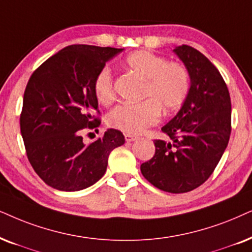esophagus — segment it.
I'll return each instance as SVG.
<instances>
[{
	"instance_id": "esophagus-1",
	"label": "esophagus",
	"mask_w": 252,
	"mask_h": 252,
	"mask_svg": "<svg viewBox=\"0 0 252 252\" xmlns=\"http://www.w3.org/2000/svg\"><path fill=\"white\" fill-rule=\"evenodd\" d=\"M139 136L136 135H133V134H125V140L127 142H132V141H135V140H138Z\"/></svg>"
}]
</instances>
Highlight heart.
Listing matches in <instances>:
<instances>
[{"label": "heart", "instance_id": "heart-1", "mask_svg": "<svg viewBox=\"0 0 252 252\" xmlns=\"http://www.w3.org/2000/svg\"><path fill=\"white\" fill-rule=\"evenodd\" d=\"M126 69L143 80L146 87L141 103H122L107 116V124L125 133H140L158 122L163 112H171L182 105L190 88L188 70L182 64L168 62L164 58L147 51L130 53L125 60ZM94 93L100 104L107 105L114 99L112 74L100 70L94 78Z\"/></svg>", "mask_w": 252, "mask_h": 252}]
</instances>
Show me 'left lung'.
I'll list each match as a JSON object with an SVG mask.
<instances>
[{"instance_id":"obj_1","label":"left lung","mask_w":252,"mask_h":252,"mask_svg":"<svg viewBox=\"0 0 252 252\" xmlns=\"http://www.w3.org/2000/svg\"><path fill=\"white\" fill-rule=\"evenodd\" d=\"M172 52L189 73L190 88L182 107L155 140V155L140 169L159 190L184 193L197 189L214 171L230 136L231 103L217 67L195 48L182 45Z\"/></svg>"}]
</instances>
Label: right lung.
<instances>
[{
	"mask_svg": "<svg viewBox=\"0 0 252 252\" xmlns=\"http://www.w3.org/2000/svg\"><path fill=\"white\" fill-rule=\"evenodd\" d=\"M124 48L70 45L47 59L29 80L21 133L28 158L42 181L59 191H81L105 174L110 153L125 143L118 129L86 145L83 128H97L94 78Z\"/></svg>",
	"mask_w": 252,
	"mask_h": 252,
	"instance_id": "right-lung-1",
	"label": "right lung"
}]
</instances>
